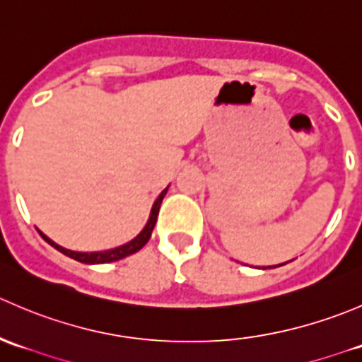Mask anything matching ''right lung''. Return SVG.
Masks as SVG:
<instances>
[{
    "instance_id": "add662e5",
    "label": "right lung",
    "mask_w": 362,
    "mask_h": 362,
    "mask_svg": "<svg viewBox=\"0 0 362 362\" xmlns=\"http://www.w3.org/2000/svg\"><path fill=\"white\" fill-rule=\"evenodd\" d=\"M166 192H168V187L164 189V191L159 194V198L156 199L154 206H152V210H151V217H148L147 224H145V228L141 229L140 235H138L136 238L131 240V242H127L126 245H120V247H115V249L103 250V252H75V250H68V249H64V247L57 245L56 242H52V240H50L49 236L43 235L42 231H40V235H42V238L45 240V242L49 243V245H52L54 249L63 252L64 255H68V257L75 259V261L83 262V264H105V262L119 261V259H124V257H127V255H131V254H134V252H138V250L141 249V247H145V243H147L148 240H151L152 229H154L156 221H158V214H159L160 203H163V199H164V196H166Z\"/></svg>"
}]
</instances>
